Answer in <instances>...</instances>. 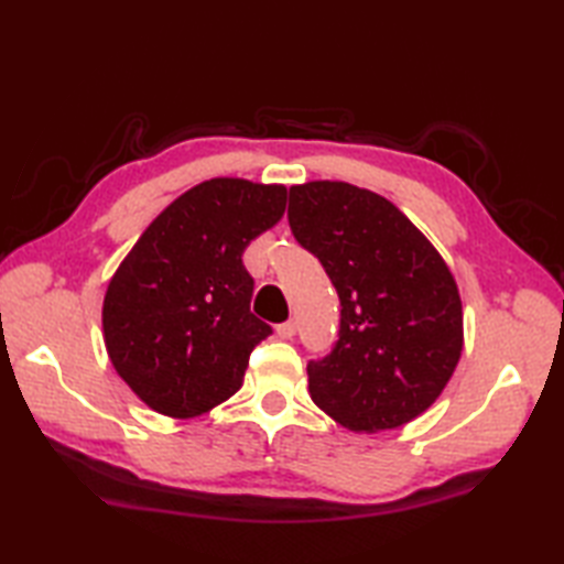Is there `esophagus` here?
<instances>
[{"instance_id":"1","label":"esophagus","mask_w":564,"mask_h":564,"mask_svg":"<svg viewBox=\"0 0 564 564\" xmlns=\"http://www.w3.org/2000/svg\"><path fill=\"white\" fill-rule=\"evenodd\" d=\"M275 334H279L281 339H291L295 334V319H289V322H283V325L275 327Z\"/></svg>"}]
</instances>
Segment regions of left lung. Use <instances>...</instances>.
<instances>
[{
  "mask_svg": "<svg viewBox=\"0 0 564 564\" xmlns=\"http://www.w3.org/2000/svg\"><path fill=\"white\" fill-rule=\"evenodd\" d=\"M289 223L341 303L337 344L307 364L310 398L351 431L412 422L463 351V305L446 261L388 198L346 182L291 186Z\"/></svg>",
  "mask_w": 564,
  "mask_h": 564,
  "instance_id": "obj_1",
  "label": "left lung"
}]
</instances>
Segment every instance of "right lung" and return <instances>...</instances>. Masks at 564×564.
<instances>
[{
  "label": "right lung",
  "instance_id": "obj_1",
  "mask_svg": "<svg viewBox=\"0 0 564 564\" xmlns=\"http://www.w3.org/2000/svg\"><path fill=\"white\" fill-rule=\"evenodd\" d=\"M285 186L210 178L140 235L104 297L116 373L154 412L191 419L242 388L249 354L271 334L249 310L251 239L283 218Z\"/></svg>",
  "mask_w": 564,
  "mask_h": 564
}]
</instances>
